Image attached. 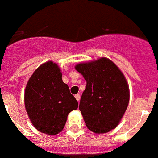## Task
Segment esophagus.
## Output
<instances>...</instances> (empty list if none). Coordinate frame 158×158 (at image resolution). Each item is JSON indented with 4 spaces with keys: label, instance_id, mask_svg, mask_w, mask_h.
Listing matches in <instances>:
<instances>
[{
    "label": "esophagus",
    "instance_id": "obj_1",
    "mask_svg": "<svg viewBox=\"0 0 158 158\" xmlns=\"http://www.w3.org/2000/svg\"><path fill=\"white\" fill-rule=\"evenodd\" d=\"M75 98H76V100H77V101H79V100H80V95L79 94H76L75 95Z\"/></svg>",
    "mask_w": 158,
    "mask_h": 158
}]
</instances>
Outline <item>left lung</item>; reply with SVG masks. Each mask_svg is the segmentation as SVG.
I'll return each mask as SVG.
<instances>
[{
    "mask_svg": "<svg viewBox=\"0 0 158 158\" xmlns=\"http://www.w3.org/2000/svg\"><path fill=\"white\" fill-rule=\"evenodd\" d=\"M75 69L87 83L79 105L87 127L96 134L115 129L129 104V86L123 73L107 58L77 64Z\"/></svg>",
    "mask_w": 158,
    "mask_h": 158,
    "instance_id": "8db88e82",
    "label": "left lung"
}]
</instances>
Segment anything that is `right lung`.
Masks as SVG:
<instances>
[{
	"mask_svg": "<svg viewBox=\"0 0 158 158\" xmlns=\"http://www.w3.org/2000/svg\"><path fill=\"white\" fill-rule=\"evenodd\" d=\"M62 76L56 63L47 62L35 69L25 89V108L31 122L38 131L47 135L61 132L68 114L78 107Z\"/></svg>",
	"mask_w": 158,
	"mask_h": 158,
	"instance_id": "obj_1",
	"label": "right lung"
}]
</instances>
